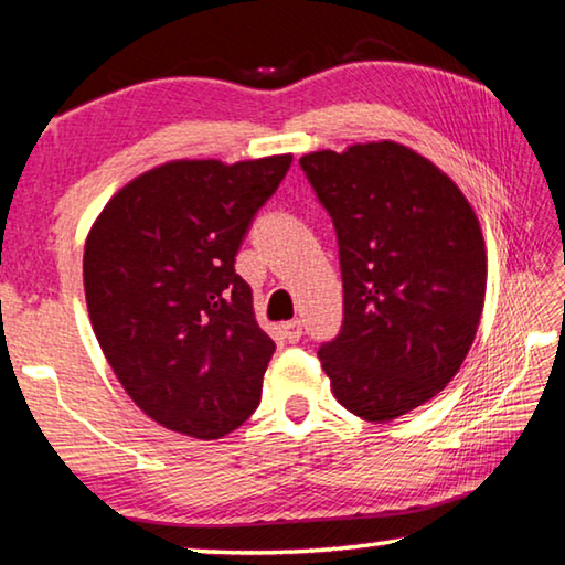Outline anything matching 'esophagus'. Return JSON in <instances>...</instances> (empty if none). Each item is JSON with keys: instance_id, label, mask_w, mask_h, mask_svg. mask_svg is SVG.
Returning a JSON list of instances; mask_svg holds the SVG:
<instances>
[{"instance_id": "obj_1", "label": "esophagus", "mask_w": 565, "mask_h": 565, "mask_svg": "<svg viewBox=\"0 0 565 565\" xmlns=\"http://www.w3.org/2000/svg\"><path fill=\"white\" fill-rule=\"evenodd\" d=\"M281 333H284V339L289 341V343H296L301 339V333H303V327H301V321H286L284 327H281Z\"/></svg>"}]
</instances>
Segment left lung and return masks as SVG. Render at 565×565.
I'll return each mask as SVG.
<instances>
[{
	"instance_id": "obj_1",
	"label": "left lung",
	"mask_w": 565,
	"mask_h": 565,
	"mask_svg": "<svg viewBox=\"0 0 565 565\" xmlns=\"http://www.w3.org/2000/svg\"><path fill=\"white\" fill-rule=\"evenodd\" d=\"M339 242L343 323L319 359L333 396L386 424L461 369L486 296L471 204L431 161L396 141L299 159Z\"/></svg>"
}]
</instances>
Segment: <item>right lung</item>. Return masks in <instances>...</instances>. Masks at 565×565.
Segmentation results:
<instances>
[{"mask_svg":"<svg viewBox=\"0 0 565 565\" xmlns=\"http://www.w3.org/2000/svg\"><path fill=\"white\" fill-rule=\"evenodd\" d=\"M291 154L169 161L129 181L94 222L84 291L119 384L149 418L222 438L254 414L276 343L234 262Z\"/></svg>","mask_w":565,"mask_h":565,"instance_id":"1","label":"right lung"}]
</instances>
